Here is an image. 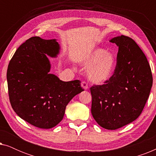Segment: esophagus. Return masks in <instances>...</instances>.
Segmentation results:
<instances>
[{
	"label": "esophagus",
	"instance_id": "34e87169",
	"mask_svg": "<svg viewBox=\"0 0 156 156\" xmlns=\"http://www.w3.org/2000/svg\"><path fill=\"white\" fill-rule=\"evenodd\" d=\"M81 86H82V87L84 89H88V85H87V82H82V83H81Z\"/></svg>",
	"mask_w": 156,
	"mask_h": 156
}]
</instances>
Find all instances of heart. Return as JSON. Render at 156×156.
<instances>
[{
  "label": "heart",
  "mask_w": 156,
  "mask_h": 156,
  "mask_svg": "<svg viewBox=\"0 0 156 156\" xmlns=\"http://www.w3.org/2000/svg\"><path fill=\"white\" fill-rule=\"evenodd\" d=\"M78 62L87 68L89 80L96 84H104L114 75L116 57L114 53L102 48H94L78 57Z\"/></svg>",
  "instance_id": "obj_1"
}]
</instances>
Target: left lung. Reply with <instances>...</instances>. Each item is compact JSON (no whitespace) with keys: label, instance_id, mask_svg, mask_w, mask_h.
<instances>
[{"label":"left lung","instance_id":"left-lung-1","mask_svg":"<svg viewBox=\"0 0 156 156\" xmlns=\"http://www.w3.org/2000/svg\"><path fill=\"white\" fill-rule=\"evenodd\" d=\"M109 41L119 47L114 74L105 84L91 87V114L100 126L115 130L141 114L153 85L146 55L131 38L117 36Z\"/></svg>","mask_w":156,"mask_h":156}]
</instances>
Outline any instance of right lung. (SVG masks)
<instances>
[{
    "label": "right lung",
    "instance_id": "add662e5",
    "mask_svg": "<svg viewBox=\"0 0 156 156\" xmlns=\"http://www.w3.org/2000/svg\"><path fill=\"white\" fill-rule=\"evenodd\" d=\"M60 49L56 39L33 37L19 47L8 67L12 108L21 119L40 129L58 124L68 103L84 91L80 80L63 82L50 73L48 57L56 58Z\"/></svg>",
    "mask_w": 156,
    "mask_h": 156
}]
</instances>
